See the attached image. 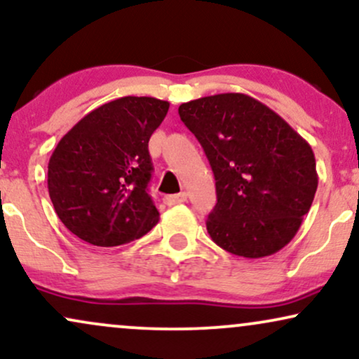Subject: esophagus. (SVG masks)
<instances>
[{
    "mask_svg": "<svg viewBox=\"0 0 359 359\" xmlns=\"http://www.w3.org/2000/svg\"><path fill=\"white\" fill-rule=\"evenodd\" d=\"M187 201V194H174V196H165L163 197V202L167 205H175V204H182V202Z\"/></svg>",
    "mask_w": 359,
    "mask_h": 359,
    "instance_id": "34e87169",
    "label": "esophagus"
}]
</instances>
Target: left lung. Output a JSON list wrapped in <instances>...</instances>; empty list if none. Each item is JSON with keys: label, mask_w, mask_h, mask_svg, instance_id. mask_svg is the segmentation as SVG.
Listing matches in <instances>:
<instances>
[{"label": "left lung", "mask_w": 359, "mask_h": 359, "mask_svg": "<svg viewBox=\"0 0 359 359\" xmlns=\"http://www.w3.org/2000/svg\"><path fill=\"white\" fill-rule=\"evenodd\" d=\"M180 120L209 158L217 204L207 232L236 256H271L291 243L318 189L313 149L283 116L244 93L182 103Z\"/></svg>", "instance_id": "left-lung-1"}]
</instances>
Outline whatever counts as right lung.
Instances as JSON below:
<instances>
[{"label":"right lung","instance_id":"obj_1","mask_svg":"<svg viewBox=\"0 0 359 359\" xmlns=\"http://www.w3.org/2000/svg\"><path fill=\"white\" fill-rule=\"evenodd\" d=\"M170 103L122 97L86 114L55 147L48 192L55 212L85 243L114 248L140 239L158 222L147 187L149 140Z\"/></svg>","mask_w":359,"mask_h":359}]
</instances>
